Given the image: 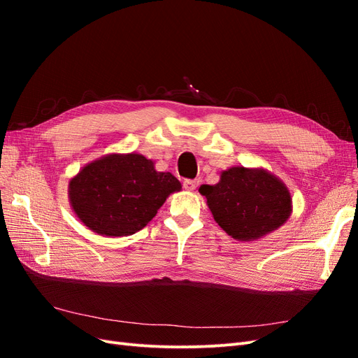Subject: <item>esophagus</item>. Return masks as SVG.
I'll use <instances>...</instances> for the list:
<instances>
[{"mask_svg": "<svg viewBox=\"0 0 358 358\" xmlns=\"http://www.w3.org/2000/svg\"><path fill=\"white\" fill-rule=\"evenodd\" d=\"M199 187V180L197 179H187L185 182H183V188H185L187 191H194Z\"/></svg>", "mask_w": 358, "mask_h": 358, "instance_id": "1", "label": "esophagus"}]
</instances>
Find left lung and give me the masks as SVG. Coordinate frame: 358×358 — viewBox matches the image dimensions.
Returning <instances> with one entry per match:
<instances>
[{"mask_svg":"<svg viewBox=\"0 0 358 358\" xmlns=\"http://www.w3.org/2000/svg\"><path fill=\"white\" fill-rule=\"evenodd\" d=\"M213 220L239 242H252L282 227L292 212L285 183L263 167L236 166L215 185H201Z\"/></svg>","mask_w":358,"mask_h":358,"instance_id":"obj_1","label":"left lung"}]
</instances>
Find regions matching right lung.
Masks as SVG:
<instances>
[{"label": "right lung", "instance_id": "add662e5", "mask_svg": "<svg viewBox=\"0 0 358 358\" xmlns=\"http://www.w3.org/2000/svg\"><path fill=\"white\" fill-rule=\"evenodd\" d=\"M180 182L157 171L142 154H107L83 166L69 182V200L79 221L106 237L131 236L157 215Z\"/></svg>", "mask_w": 358, "mask_h": 358}]
</instances>
